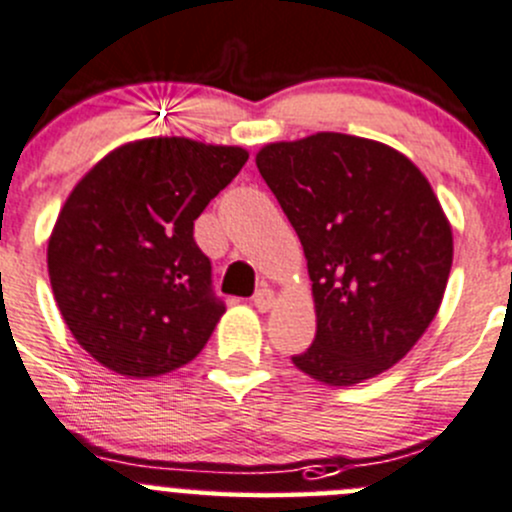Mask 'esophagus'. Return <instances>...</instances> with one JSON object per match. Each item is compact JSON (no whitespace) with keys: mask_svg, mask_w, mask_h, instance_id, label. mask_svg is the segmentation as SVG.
<instances>
[{"mask_svg":"<svg viewBox=\"0 0 512 512\" xmlns=\"http://www.w3.org/2000/svg\"><path fill=\"white\" fill-rule=\"evenodd\" d=\"M252 302H255L257 310L267 312L272 305H275V292H272L270 287H262V290L255 292V297H252Z\"/></svg>","mask_w":512,"mask_h":512,"instance_id":"esophagus-1","label":"esophagus"}]
</instances>
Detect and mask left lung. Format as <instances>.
<instances>
[{"instance_id":"left-lung-1","label":"left lung","mask_w":512,"mask_h":512,"mask_svg":"<svg viewBox=\"0 0 512 512\" xmlns=\"http://www.w3.org/2000/svg\"><path fill=\"white\" fill-rule=\"evenodd\" d=\"M262 180L307 257L317 332L297 370L357 385L403 360L448 285L453 230L423 172L365 137L317 132L265 145Z\"/></svg>"}]
</instances>
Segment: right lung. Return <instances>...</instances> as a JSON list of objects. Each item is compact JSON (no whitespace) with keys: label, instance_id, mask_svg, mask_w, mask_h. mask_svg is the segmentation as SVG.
I'll return each instance as SVG.
<instances>
[{"label":"right lung","instance_id":"right-lung-1","mask_svg":"<svg viewBox=\"0 0 512 512\" xmlns=\"http://www.w3.org/2000/svg\"><path fill=\"white\" fill-rule=\"evenodd\" d=\"M242 147L150 137L77 182L47 247L54 300L74 340L127 377L200 355L225 312L195 220L247 162Z\"/></svg>","mask_w":512,"mask_h":512}]
</instances>
